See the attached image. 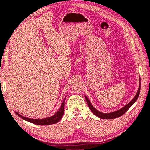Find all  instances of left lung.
Instances as JSON below:
<instances>
[{
	"instance_id": "8db88e82",
	"label": "left lung",
	"mask_w": 150,
	"mask_h": 150,
	"mask_svg": "<svg viewBox=\"0 0 150 150\" xmlns=\"http://www.w3.org/2000/svg\"><path fill=\"white\" fill-rule=\"evenodd\" d=\"M140 89H141V84L139 85L138 91H137L136 96H135V97L132 100V101H130L128 104H127V105L125 106L124 107H123L122 108H121V109L117 110L115 112H110V113H103V112L98 111V110H96V108L92 106V104L90 103L89 100L87 98V96H85V97L86 101H87L88 106H89V108H90V110H91V112H93L94 115H96V116H98V117L101 119H106V120H109V119H114V118L119 117L122 116V115H124L125 112H126L127 110L131 107V106H132V104L136 102V100H137V98H138L139 96V93H140Z\"/></svg>"
}]
</instances>
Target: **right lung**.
<instances>
[{"instance_id": "1", "label": "right lung", "mask_w": 150, "mask_h": 150, "mask_svg": "<svg viewBox=\"0 0 150 150\" xmlns=\"http://www.w3.org/2000/svg\"><path fill=\"white\" fill-rule=\"evenodd\" d=\"M65 98L63 100V101L61 104V108L58 112H57L54 115H53L50 117L46 118V119H42V120H36V119H30V118H26L20 115V114H18V112H16V114L20 117L24 119V120L29 122L30 123H33L34 124L37 125H44V126H46V125H50L53 124H56L59 122V120H61V117H62L63 112H64V106H65Z\"/></svg>"}]
</instances>
